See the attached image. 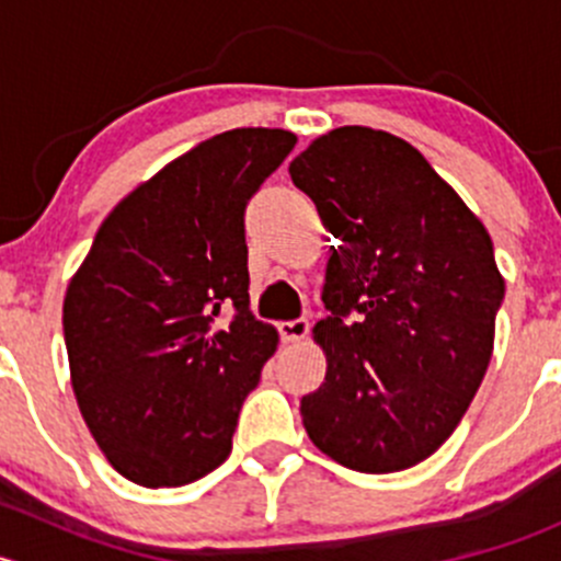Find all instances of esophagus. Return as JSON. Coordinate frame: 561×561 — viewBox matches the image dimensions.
<instances>
[{
  "mask_svg": "<svg viewBox=\"0 0 561 561\" xmlns=\"http://www.w3.org/2000/svg\"><path fill=\"white\" fill-rule=\"evenodd\" d=\"M307 333H309V320H285V322H279V336H282V342H287V344H298V342H304V339H307Z\"/></svg>",
  "mask_w": 561,
  "mask_h": 561,
  "instance_id": "1",
  "label": "esophagus"
}]
</instances>
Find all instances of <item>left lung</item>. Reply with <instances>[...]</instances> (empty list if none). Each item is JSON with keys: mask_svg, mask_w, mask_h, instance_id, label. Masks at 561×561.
I'll return each mask as SVG.
<instances>
[{"mask_svg": "<svg viewBox=\"0 0 561 561\" xmlns=\"http://www.w3.org/2000/svg\"><path fill=\"white\" fill-rule=\"evenodd\" d=\"M333 239L312 328L325 382L301 399L317 450L399 472L461 423L494 353L505 279L489 230L426 157L396 135L336 127L290 162Z\"/></svg>", "mask_w": 561, "mask_h": 561, "instance_id": "obj_1", "label": "left lung"}]
</instances>
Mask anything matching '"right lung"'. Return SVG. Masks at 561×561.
Returning a JSON list of instances; mask_svg holds the SVG:
<instances>
[{
    "mask_svg": "<svg viewBox=\"0 0 561 561\" xmlns=\"http://www.w3.org/2000/svg\"><path fill=\"white\" fill-rule=\"evenodd\" d=\"M296 140L239 127L175 157L116 203L67 285L72 393L133 483L186 485L230 456L241 404L279 344L249 312L244 206Z\"/></svg>",
    "mask_w": 561,
    "mask_h": 561,
    "instance_id": "add662e5",
    "label": "right lung"
}]
</instances>
